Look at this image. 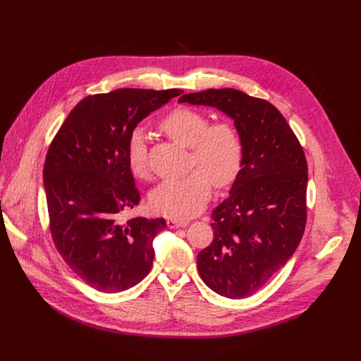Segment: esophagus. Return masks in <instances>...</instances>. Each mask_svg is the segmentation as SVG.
Returning a JSON list of instances; mask_svg holds the SVG:
<instances>
[{"instance_id": "34e87169", "label": "esophagus", "mask_w": 361, "mask_h": 361, "mask_svg": "<svg viewBox=\"0 0 361 361\" xmlns=\"http://www.w3.org/2000/svg\"><path fill=\"white\" fill-rule=\"evenodd\" d=\"M167 226H169V228H180V227H185V226H188V221H185V220L169 219V220H167Z\"/></svg>"}]
</instances>
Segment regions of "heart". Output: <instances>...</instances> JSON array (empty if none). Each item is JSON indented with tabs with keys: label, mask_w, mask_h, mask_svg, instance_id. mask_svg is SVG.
<instances>
[{
	"label": "heart",
	"mask_w": 361,
	"mask_h": 361,
	"mask_svg": "<svg viewBox=\"0 0 361 361\" xmlns=\"http://www.w3.org/2000/svg\"><path fill=\"white\" fill-rule=\"evenodd\" d=\"M160 127L176 142L191 149V163L198 170L184 178L159 184L149 192V207L170 219H188L207 204L213 181L224 187L235 180L243 161V141L231 123L209 124L204 114L187 107L170 111ZM126 157L133 176L148 177L147 141L141 130L128 135Z\"/></svg>",
	"instance_id": "1"
}]
</instances>
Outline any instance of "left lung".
<instances>
[{"label": "left lung", "mask_w": 361, "mask_h": 361, "mask_svg": "<svg viewBox=\"0 0 361 361\" xmlns=\"http://www.w3.org/2000/svg\"><path fill=\"white\" fill-rule=\"evenodd\" d=\"M214 107L234 120L243 161L230 195L213 210L214 240L198 252L202 281L227 298L259 291L297 250L307 219V161L281 113L234 88L178 98Z\"/></svg>", "instance_id": "obj_1"}]
</instances>
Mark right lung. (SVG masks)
I'll use <instances>...</instances> for the list:
<instances>
[{"label":"right lung","mask_w":361,"mask_h":361,"mask_svg":"<svg viewBox=\"0 0 361 361\" xmlns=\"http://www.w3.org/2000/svg\"><path fill=\"white\" fill-rule=\"evenodd\" d=\"M181 90L120 88L81 99L51 142L44 163L49 230L68 267L92 288L120 293L151 270L164 219L121 213L140 202L126 142L149 113Z\"/></svg>","instance_id":"add662e5"}]
</instances>
